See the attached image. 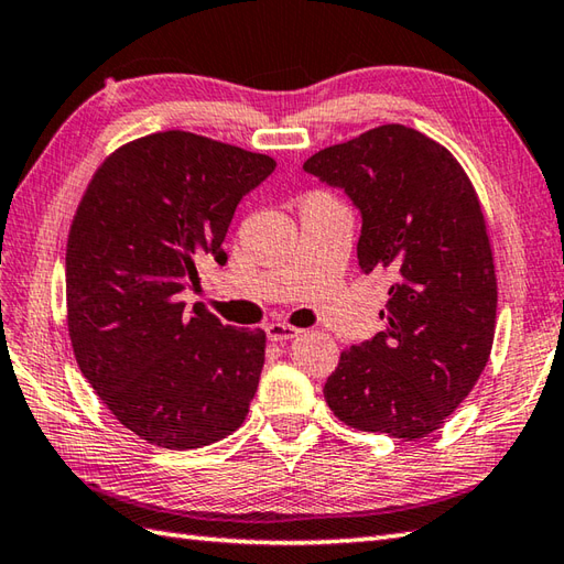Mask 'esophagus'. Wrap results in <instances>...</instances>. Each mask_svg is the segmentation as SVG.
Here are the masks:
<instances>
[{
    "label": "esophagus",
    "mask_w": 564,
    "mask_h": 564,
    "mask_svg": "<svg viewBox=\"0 0 564 564\" xmlns=\"http://www.w3.org/2000/svg\"><path fill=\"white\" fill-rule=\"evenodd\" d=\"M267 337L271 341H291L295 337H301V329L285 325V322H271L267 327Z\"/></svg>",
    "instance_id": "34e87169"
}]
</instances>
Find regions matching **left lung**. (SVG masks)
Listing matches in <instances>:
<instances>
[{"label":"left lung","instance_id":"1","mask_svg":"<svg viewBox=\"0 0 564 564\" xmlns=\"http://www.w3.org/2000/svg\"><path fill=\"white\" fill-rule=\"evenodd\" d=\"M303 170L361 213L358 267L388 269L386 329L341 351L334 416L414 441L436 431L487 366L497 275L485 215L453 154L398 123L313 154Z\"/></svg>","mask_w":564,"mask_h":564}]
</instances>
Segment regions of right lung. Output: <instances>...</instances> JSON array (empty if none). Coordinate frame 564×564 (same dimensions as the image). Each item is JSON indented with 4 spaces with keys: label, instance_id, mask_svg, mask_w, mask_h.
Returning <instances> with one entry per match:
<instances>
[{
    "label": "right lung",
    "instance_id": "obj_1",
    "mask_svg": "<svg viewBox=\"0 0 564 564\" xmlns=\"http://www.w3.org/2000/svg\"><path fill=\"white\" fill-rule=\"evenodd\" d=\"M275 170L184 130L128 142L87 186L67 239V325L82 376L126 429L188 451L242 426L267 334L178 301L198 261H227V227Z\"/></svg>",
    "mask_w": 564,
    "mask_h": 564
}]
</instances>
